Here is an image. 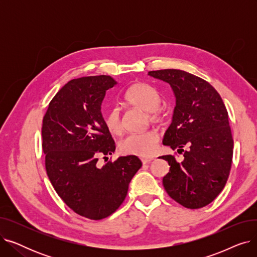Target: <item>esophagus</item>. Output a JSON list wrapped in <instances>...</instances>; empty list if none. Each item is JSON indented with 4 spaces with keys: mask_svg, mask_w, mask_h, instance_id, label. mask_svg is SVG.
<instances>
[{
    "mask_svg": "<svg viewBox=\"0 0 257 257\" xmlns=\"http://www.w3.org/2000/svg\"><path fill=\"white\" fill-rule=\"evenodd\" d=\"M154 159V157H143L142 158V163L144 164V165H146V164H149V163H151V161Z\"/></svg>",
    "mask_w": 257,
    "mask_h": 257,
    "instance_id": "34e87169",
    "label": "esophagus"
}]
</instances>
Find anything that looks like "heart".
I'll list each match as a JSON object with an SVG mask.
<instances>
[{
  "label": "heart",
  "mask_w": 257,
  "mask_h": 257,
  "mask_svg": "<svg viewBox=\"0 0 257 257\" xmlns=\"http://www.w3.org/2000/svg\"><path fill=\"white\" fill-rule=\"evenodd\" d=\"M125 102L133 107L149 112V118L155 123L161 121L164 118L163 113L158 109L161 104L160 93L150 85L144 83H136L129 87L126 91ZM105 125L112 134H119L121 131V121L119 110L116 107L110 108L105 114ZM159 137L155 131H146L143 133L130 134L126 139L120 142L119 149L126 154L150 156L152 155L158 143Z\"/></svg>",
  "instance_id": "1"
}]
</instances>
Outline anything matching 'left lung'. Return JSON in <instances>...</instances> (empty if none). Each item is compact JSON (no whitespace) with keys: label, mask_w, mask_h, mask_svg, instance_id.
Segmentation results:
<instances>
[{"label":"left lung","mask_w":257,"mask_h":257,"mask_svg":"<svg viewBox=\"0 0 257 257\" xmlns=\"http://www.w3.org/2000/svg\"><path fill=\"white\" fill-rule=\"evenodd\" d=\"M148 75L167 82L174 92L176 105L163 144L184 152L181 163L172 155L161 156L171 166L163 179L165 190L186 208L204 207L222 192L232 163L233 140L224 102L205 80L187 72L168 69Z\"/></svg>","instance_id":"8db88e82"}]
</instances>
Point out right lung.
<instances>
[{
  "mask_svg": "<svg viewBox=\"0 0 257 257\" xmlns=\"http://www.w3.org/2000/svg\"><path fill=\"white\" fill-rule=\"evenodd\" d=\"M115 84L105 75L73 79L52 99L43 120L49 179L67 206L90 220L107 218L119 207L142 167L136 155L98 164L115 151L101 111L106 90Z\"/></svg>",
  "mask_w": 257,
  "mask_h": 257,
  "instance_id": "add662e5",
  "label": "right lung"
}]
</instances>
